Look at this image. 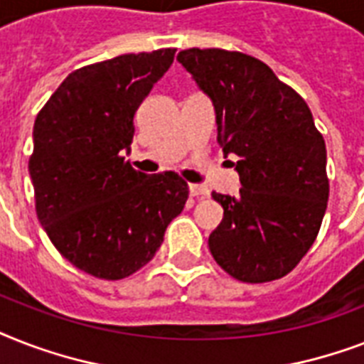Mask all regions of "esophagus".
Segmentation results:
<instances>
[{
	"mask_svg": "<svg viewBox=\"0 0 364 364\" xmlns=\"http://www.w3.org/2000/svg\"><path fill=\"white\" fill-rule=\"evenodd\" d=\"M188 193H191V196H194V198H204V196L210 194L204 185H196V183H191V185H188Z\"/></svg>",
	"mask_w": 364,
	"mask_h": 364,
	"instance_id": "1",
	"label": "esophagus"
}]
</instances>
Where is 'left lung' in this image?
<instances>
[{"instance_id": "obj_1", "label": "left lung", "mask_w": 364, "mask_h": 364, "mask_svg": "<svg viewBox=\"0 0 364 364\" xmlns=\"http://www.w3.org/2000/svg\"><path fill=\"white\" fill-rule=\"evenodd\" d=\"M213 102L217 141L236 154L240 194L213 193L223 205L210 251L245 283L287 276L308 253L327 210V147L300 94L260 60L225 48L177 54Z\"/></svg>"}]
</instances>
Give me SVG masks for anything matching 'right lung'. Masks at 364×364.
<instances>
[{"instance_id":"1","label":"right lung","mask_w":364,"mask_h":364,"mask_svg":"<svg viewBox=\"0 0 364 364\" xmlns=\"http://www.w3.org/2000/svg\"><path fill=\"white\" fill-rule=\"evenodd\" d=\"M173 56L176 48H160L75 70L33 124L37 219L64 259L100 279L147 264L188 198L176 171L147 176L122 156L137 107Z\"/></svg>"}]
</instances>
